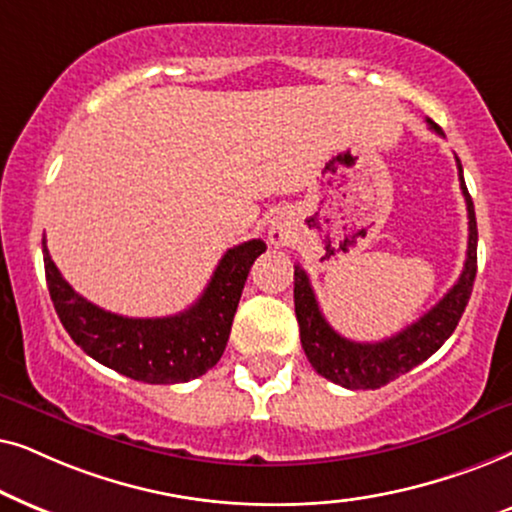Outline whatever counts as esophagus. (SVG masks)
Returning a JSON list of instances; mask_svg holds the SVG:
<instances>
[{
    "label": "esophagus",
    "mask_w": 512,
    "mask_h": 512,
    "mask_svg": "<svg viewBox=\"0 0 512 512\" xmlns=\"http://www.w3.org/2000/svg\"><path fill=\"white\" fill-rule=\"evenodd\" d=\"M288 238H290V231H288V227H285V224H278V222H274L269 227V241L274 243V245H285L288 243Z\"/></svg>",
    "instance_id": "1"
}]
</instances>
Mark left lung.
I'll return each instance as SVG.
<instances>
[{"label": "left lung", "instance_id": "1", "mask_svg": "<svg viewBox=\"0 0 512 512\" xmlns=\"http://www.w3.org/2000/svg\"><path fill=\"white\" fill-rule=\"evenodd\" d=\"M428 126L442 135L438 124H433L431 119H428ZM456 168H459L461 192L468 208L466 264H463L459 281L452 285V290L431 311L424 313L417 323L407 325L403 332L374 344L351 342V339L337 335L318 309L306 271L299 264L295 267V313L299 337H302L306 358H309L313 370L320 377L351 388V391L381 388L388 381L398 379L400 374L410 372L412 367L424 363L426 358H431L447 342L454 327L459 325L470 292H473L475 274H478V222H475L473 199H470L466 182H463V168L459 159H456Z\"/></svg>", "mask_w": 512, "mask_h": 512}]
</instances>
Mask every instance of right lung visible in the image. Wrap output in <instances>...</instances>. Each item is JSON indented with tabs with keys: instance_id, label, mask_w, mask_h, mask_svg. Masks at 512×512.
<instances>
[{
	"instance_id": "1",
	"label": "right lung",
	"mask_w": 512,
	"mask_h": 512,
	"mask_svg": "<svg viewBox=\"0 0 512 512\" xmlns=\"http://www.w3.org/2000/svg\"><path fill=\"white\" fill-rule=\"evenodd\" d=\"M42 248L49 295L74 344L124 377L145 384H182L206 374L222 358L245 278L267 243L252 238L229 248L196 304L166 318H126L100 309L65 281L46 238Z\"/></svg>"
}]
</instances>
